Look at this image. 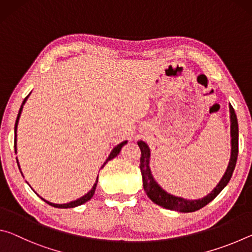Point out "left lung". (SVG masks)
I'll list each match as a JSON object with an SVG mask.
<instances>
[{
    "mask_svg": "<svg viewBox=\"0 0 252 252\" xmlns=\"http://www.w3.org/2000/svg\"><path fill=\"white\" fill-rule=\"evenodd\" d=\"M230 111V134H231V157H230V161L228 164V168L225 170L223 177L221 178L217 187L213 189L210 193L207 194L206 197L197 200H188L181 197H177V195L170 194L167 191L162 189L159 186L155 178L152 177L151 170H150V149H149L148 144L140 140L138 142V146L141 150V158H140V170H141L142 174V181H143V189L149 198L152 200L158 206L162 208L169 209V210H174L179 212H193L197 211L199 209L207 206L209 202H211L217 195H218L223 188L228 185L230 179L232 177L233 170L236 168L237 159H238V139H239V130H238V120L236 112L232 108V105H229Z\"/></svg>",
    "mask_w": 252,
    "mask_h": 252,
    "instance_id": "left-lung-1",
    "label": "left lung"
}]
</instances>
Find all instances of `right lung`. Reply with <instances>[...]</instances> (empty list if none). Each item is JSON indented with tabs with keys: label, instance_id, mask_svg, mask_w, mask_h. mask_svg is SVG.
I'll return each instance as SVG.
<instances>
[{
	"label": "right lung",
	"instance_id": "right-lung-1",
	"mask_svg": "<svg viewBox=\"0 0 252 252\" xmlns=\"http://www.w3.org/2000/svg\"><path fill=\"white\" fill-rule=\"evenodd\" d=\"M30 94H31V92H30ZM29 94V95H30ZM29 95L25 97V99L23 100V102H22V105H21V108H20V111H19V114H18V118H16V121H15V126H14V134H15V136H14V149H15V153H16V129H18V125H19V120H20V117H21V112H22V110H23V105L25 104V102H27V100H28V97H29ZM127 143V141H123V142H121L120 144H118L117 147H114V149L112 151H111V153H110V156L108 157V159L105 160V162L103 163V165H102L101 168H103L104 167V164L106 163V162L108 161H110V160H112L113 158H116L119 153H120V151H121V149H122V147L125 146V144H126ZM18 161V160H16ZM18 165H19V161H18ZM19 168H20V165H19ZM21 170V169H20ZM96 185H97V177H96V180H95V183L94 185H93V187H92V189L89 191V192L87 193V194H84L83 197H81V198H79V199H76V200H74V201H71V202H67V203H63V204H58V203H52V202H50V201H48V200H45V199H43L42 197H40L39 194V197L43 200V201H45L46 203L48 204H50V206H52V207H54V208H61V209H67V208H75V207H78V206H81V204H83V203H85L87 201H89V200H90L92 197H93V194H94V192H95V188H96ZM36 193V192H35Z\"/></svg>",
	"mask_w": 252,
	"mask_h": 252
}]
</instances>
